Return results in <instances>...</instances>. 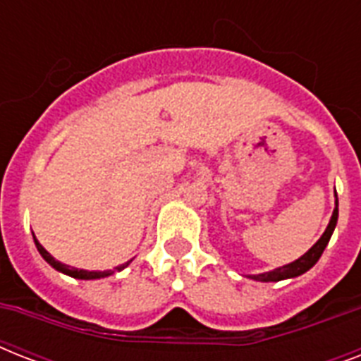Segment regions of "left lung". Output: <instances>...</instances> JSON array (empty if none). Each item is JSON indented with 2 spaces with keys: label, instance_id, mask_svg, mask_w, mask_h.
Masks as SVG:
<instances>
[{
  "label": "left lung",
  "instance_id": "obj_1",
  "mask_svg": "<svg viewBox=\"0 0 361 361\" xmlns=\"http://www.w3.org/2000/svg\"><path fill=\"white\" fill-rule=\"evenodd\" d=\"M337 198V195H336ZM337 215H339V209H337V200H336V209H334V215H331L330 225L326 228V232L320 236V240L314 243L311 249H309L303 257H300L294 262L286 264L283 268H277L274 271H268V274H258V275H251V279L255 281H262V283H271V281H283V279H290V277H298V275L305 274L307 269H311L314 264L319 262V258L322 257V252H324L326 245H328V241H330L331 234L336 231L337 225Z\"/></svg>",
  "mask_w": 361,
  "mask_h": 361
}]
</instances>
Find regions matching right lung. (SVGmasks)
I'll list each match as a JSON object with an SVG mask.
<instances>
[{"label":"right lung","mask_w":361,"mask_h":361,"mask_svg":"<svg viewBox=\"0 0 361 361\" xmlns=\"http://www.w3.org/2000/svg\"><path fill=\"white\" fill-rule=\"evenodd\" d=\"M33 240H35V236H33ZM35 245H37V251L41 252V257L44 258V260H47V262L50 264L52 268H56L58 271H61V274L71 275V277H75V279H101V277H106V275L112 274V271H86V269L71 268V266H67V264L58 262V260H56V258H54L52 255H50V252H48L47 249H44V247H42L37 240H35ZM127 266H129V262L121 264V266H118V268H114V269L116 271H121V269L127 268Z\"/></svg>","instance_id":"right-lung-1"}]
</instances>
